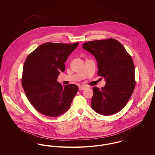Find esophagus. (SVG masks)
Returning <instances> with one entry per match:
<instances>
[{
    "label": "esophagus",
    "instance_id": "esophagus-1",
    "mask_svg": "<svg viewBox=\"0 0 155 155\" xmlns=\"http://www.w3.org/2000/svg\"><path fill=\"white\" fill-rule=\"evenodd\" d=\"M87 88V87H85V86H83V85H81V86H79V90H83V89H85Z\"/></svg>",
    "mask_w": 155,
    "mask_h": 155
}]
</instances>
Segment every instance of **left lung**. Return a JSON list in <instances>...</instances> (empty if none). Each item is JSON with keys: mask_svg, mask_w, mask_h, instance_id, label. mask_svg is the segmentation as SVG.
<instances>
[{"mask_svg": "<svg viewBox=\"0 0 155 155\" xmlns=\"http://www.w3.org/2000/svg\"><path fill=\"white\" fill-rule=\"evenodd\" d=\"M82 48L91 53L98 64V75L106 85L94 87L91 107L104 116L121 110L130 100L135 85L133 59L125 48L114 39L88 42Z\"/></svg>", "mask_w": 155, "mask_h": 155, "instance_id": "8db88e82", "label": "left lung"}]
</instances>
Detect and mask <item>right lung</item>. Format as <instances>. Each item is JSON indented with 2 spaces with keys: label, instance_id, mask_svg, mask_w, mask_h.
<instances>
[{
  "label": "right lung",
  "instance_id": "right-lung-1",
  "mask_svg": "<svg viewBox=\"0 0 155 155\" xmlns=\"http://www.w3.org/2000/svg\"><path fill=\"white\" fill-rule=\"evenodd\" d=\"M78 44L45 43L27 57L22 88L30 103L41 113L55 117L70 109L78 87L74 84L63 87L57 78L64 71V63Z\"/></svg>",
  "mask_w": 155,
  "mask_h": 155
}]
</instances>
